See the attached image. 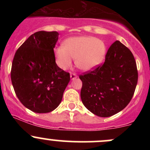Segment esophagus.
<instances>
[{"mask_svg":"<svg viewBox=\"0 0 150 150\" xmlns=\"http://www.w3.org/2000/svg\"><path fill=\"white\" fill-rule=\"evenodd\" d=\"M77 75L75 73H73V72H71L70 73V78L71 80H74L75 79V78H77Z\"/></svg>","mask_w":150,"mask_h":150,"instance_id":"1","label":"esophagus"}]
</instances>
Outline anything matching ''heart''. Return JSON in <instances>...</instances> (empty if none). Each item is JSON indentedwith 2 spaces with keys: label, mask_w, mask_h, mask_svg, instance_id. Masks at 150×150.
Segmentation results:
<instances>
[{
  "label": "heart",
  "mask_w": 150,
  "mask_h": 150,
  "mask_svg": "<svg viewBox=\"0 0 150 150\" xmlns=\"http://www.w3.org/2000/svg\"><path fill=\"white\" fill-rule=\"evenodd\" d=\"M105 52L103 41L89 36L69 38L64 42V46H59L54 50L57 63L62 69L69 67L73 59L76 66L84 71L99 65Z\"/></svg>",
  "instance_id": "obj_1"
}]
</instances>
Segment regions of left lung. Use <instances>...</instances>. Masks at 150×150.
Returning <instances> with one entry per match:
<instances>
[{
    "label": "left lung",
    "instance_id": "8db88e82",
    "mask_svg": "<svg viewBox=\"0 0 150 150\" xmlns=\"http://www.w3.org/2000/svg\"><path fill=\"white\" fill-rule=\"evenodd\" d=\"M81 97L90 112L102 117L123 110L131 102L138 81L131 51L118 40L107 51L103 64L80 75Z\"/></svg>",
    "mask_w": 150,
    "mask_h": 150
}]
</instances>
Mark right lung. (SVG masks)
Masks as SVG:
<instances>
[{
  "label": "right lung",
  "mask_w": 150,
  "mask_h": 150,
  "mask_svg": "<svg viewBox=\"0 0 150 150\" xmlns=\"http://www.w3.org/2000/svg\"><path fill=\"white\" fill-rule=\"evenodd\" d=\"M56 31L35 33L15 53L11 78L21 103L31 111L47 113L55 110L69 83V73L56 63Z\"/></svg>",
  "instance_id": "1"
}]
</instances>
